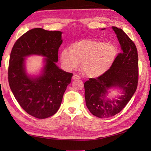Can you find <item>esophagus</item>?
Segmentation results:
<instances>
[{"mask_svg": "<svg viewBox=\"0 0 151 151\" xmlns=\"http://www.w3.org/2000/svg\"><path fill=\"white\" fill-rule=\"evenodd\" d=\"M81 78V76H80L79 75H76V74H75V75H74L73 76V80H76V79H80Z\"/></svg>", "mask_w": 151, "mask_h": 151, "instance_id": "1", "label": "esophagus"}]
</instances>
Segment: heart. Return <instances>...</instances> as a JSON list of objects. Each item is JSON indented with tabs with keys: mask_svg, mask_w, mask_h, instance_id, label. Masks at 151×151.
Here are the masks:
<instances>
[{
	"mask_svg": "<svg viewBox=\"0 0 151 151\" xmlns=\"http://www.w3.org/2000/svg\"><path fill=\"white\" fill-rule=\"evenodd\" d=\"M117 54L113 44L104 41L84 40L71 45L70 50L63 49L60 58L67 69H73L82 62V68L90 77H99L111 68Z\"/></svg>",
	"mask_w": 151,
	"mask_h": 151,
	"instance_id": "obj_1",
	"label": "heart"
}]
</instances>
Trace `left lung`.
<instances>
[{"mask_svg": "<svg viewBox=\"0 0 151 151\" xmlns=\"http://www.w3.org/2000/svg\"><path fill=\"white\" fill-rule=\"evenodd\" d=\"M121 47L113 65L108 71L84 83L86 104L89 111L99 118L114 116L123 110L135 93L138 84V54L133 41L123 30L112 27ZM112 87L124 90L118 100L106 101L107 91Z\"/></svg>", "mask_w": 151, "mask_h": 151, "instance_id": "left-lung-1", "label": "left lung"}]
</instances>
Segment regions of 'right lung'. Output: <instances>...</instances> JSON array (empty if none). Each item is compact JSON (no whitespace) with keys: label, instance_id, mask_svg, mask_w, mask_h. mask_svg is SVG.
<instances>
[{"label":"right lung","instance_id":"1","mask_svg":"<svg viewBox=\"0 0 151 151\" xmlns=\"http://www.w3.org/2000/svg\"><path fill=\"white\" fill-rule=\"evenodd\" d=\"M62 32L33 28L19 38L12 49L8 70L9 87L16 100L27 114L37 119L52 116L58 110L73 73L59 69L58 50ZM31 54L46 57L43 74L36 79L24 70V57Z\"/></svg>","mask_w":151,"mask_h":151}]
</instances>
